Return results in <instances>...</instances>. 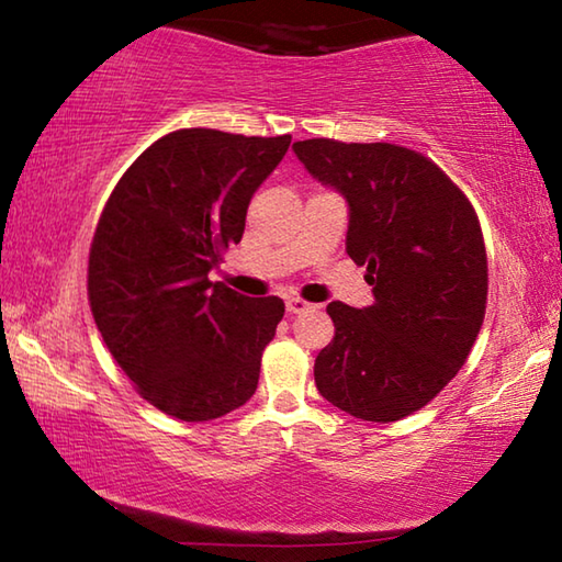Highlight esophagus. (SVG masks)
Segmentation results:
<instances>
[{
    "mask_svg": "<svg viewBox=\"0 0 562 562\" xmlns=\"http://www.w3.org/2000/svg\"><path fill=\"white\" fill-rule=\"evenodd\" d=\"M284 307H288L290 315H300V312L312 310V304L300 300V297H288V302H284Z\"/></svg>",
    "mask_w": 562,
    "mask_h": 562,
    "instance_id": "obj_1",
    "label": "esophagus"
}]
</instances>
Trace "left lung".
I'll return each mask as SVG.
<instances>
[{"label":"left lung","mask_w":562,"mask_h":562,"mask_svg":"<svg viewBox=\"0 0 562 562\" xmlns=\"http://www.w3.org/2000/svg\"><path fill=\"white\" fill-rule=\"evenodd\" d=\"M294 156L349 207L347 255L367 265L374 302H329L335 339L317 392L364 422H398L451 382L486 315L488 265L465 195L416 150L297 140Z\"/></svg>","instance_id":"1"}]
</instances>
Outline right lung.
<instances>
[{
    "mask_svg": "<svg viewBox=\"0 0 562 562\" xmlns=\"http://www.w3.org/2000/svg\"><path fill=\"white\" fill-rule=\"evenodd\" d=\"M290 140L173 131L133 160L103 207L89 255L93 319L138 394L168 416L211 422L258 389L284 302L207 274L240 243L247 205Z\"/></svg>",
    "mask_w": 562,
    "mask_h": 562,
    "instance_id": "right-lung-1",
    "label": "right lung"
}]
</instances>
